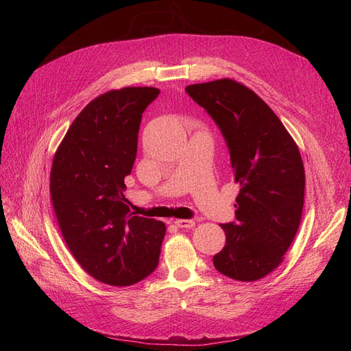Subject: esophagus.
Returning a JSON list of instances; mask_svg holds the SVG:
<instances>
[{"label": "esophagus", "mask_w": 351, "mask_h": 351, "mask_svg": "<svg viewBox=\"0 0 351 351\" xmlns=\"http://www.w3.org/2000/svg\"><path fill=\"white\" fill-rule=\"evenodd\" d=\"M174 224L178 228H192L195 226V221L193 219H176Z\"/></svg>", "instance_id": "esophagus-1"}]
</instances>
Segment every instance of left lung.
<instances>
[{
    "instance_id": "left-lung-1",
    "label": "left lung",
    "mask_w": 351,
    "mask_h": 351,
    "mask_svg": "<svg viewBox=\"0 0 351 351\" xmlns=\"http://www.w3.org/2000/svg\"><path fill=\"white\" fill-rule=\"evenodd\" d=\"M186 92L215 121L227 143L234 183V221L221 224L226 246L218 272L256 281L282 262L300 226L304 168L293 137L256 93L231 79L190 84Z\"/></svg>"
}]
</instances>
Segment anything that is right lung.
Wrapping results in <instances>:
<instances>
[{"label":"right lung","instance_id":"obj_1","mask_svg":"<svg viewBox=\"0 0 351 351\" xmlns=\"http://www.w3.org/2000/svg\"><path fill=\"white\" fill-rule=\"evenodd\" d=\"M156 88H124L89 102L70 125L51 169L60 230L80 267L110 285H132L156 268L165 224L134 215L124 196L142 114Z\"/></svg>","mask_w":351,"mask_h":351}]
</instances>
